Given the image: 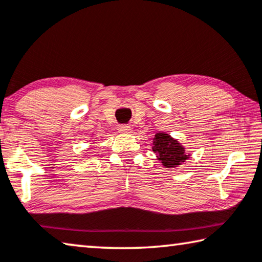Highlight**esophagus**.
Masks as SVG:
<instances>
[{
  "label": "esophagus",
  "instance_id": "obj_1",
  "mask_svg": "<svg viewBox=\"0 0 262 262\" xmlns=\"http://www.w3.org/2000/svg\"><path fill=\"white\" fill-rule=\"evenodd\" d=\"M119 132L122 133V134H130V126H128V124H121V126H119Z\"/></svg>",
  "mask_w": 262,
  "mask_h": 262
}]
</instances>
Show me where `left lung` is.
Wrapping results in <instances>:
<instances>
[{
	"label": "left lung",
	"instance_id": "left-lung-1",
	"mask_svg": "<svg viewBox=\"0 0 262 262\" xmlns=\"http://www.w3.org/2000/svg\"><path fill=\"white\" fill-rule=\"evenodd\" d=\"M152 151L156 154L157 160L167 169H173L189 160L190 152L185 151L184 146L173 139L168 133H156L152 140Z\"/></svg>",
	"mask_w": 262,
	"mask_h": 262
}]
</instances>
